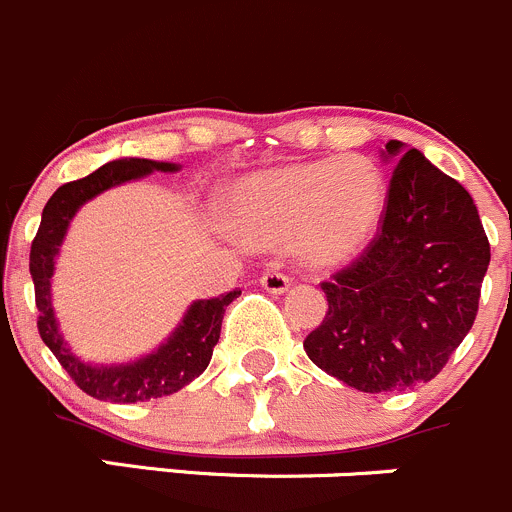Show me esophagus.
I'll return each mask as SVG.
<instances>
[{
	"label": "esophagus",
	"mask_w": 512,
	"mask_h": 512,
	"mask_svg": "<svg viewBox=\"0 0 512 512\" xmlns=\"http://www.w3.org/2000/svg\"><path fill=\"white\" fill-rule=\"evenodd\" d=\"M261 286L271 293H286L291 288V278L281 271H266L261 276Z\"/></svg>",
	"instance_id": "34e87169"
}]
</instances>
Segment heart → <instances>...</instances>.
Here are the masks:
<instances>
[{
    "label": "heart",
    "mask_w": 512,
    "mask_h": 512,
    "mask_svg": "<svg viewBox=\"0 0 512 512\" xmlns=\"http://www.w3.org/2000/svg\"><path fill=\"white\" fill-rule=\"evenodd\" d=\"M388 186L366 159H321L241 181L231 201L234 226L254 244H296L313 266L356 258L386 216Z\"/></svg>",
    "instance_id": "1"
}]
</instances>
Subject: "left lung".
<instances>
[{
    "label": "left lung",
    "mask_w": 512,
    "mask_h": 512,
    "mask_svg": "<svg viewBox=\"0 0 512 512\" xmlns=\"http://www.w3.org/2000/svg\"><path fill=\"white\" fill-rule=\"evenodd\" d=\"M388 206L376 239L323 281L328 311L303 341L328 376L363 393L438 376L473 328L490 244L468 191L418 149L388 141Z\"/></svg>",
    "instance_id": "1"
}]
</instances>
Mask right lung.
<instances>
[{"instance_id": "right-lung-1", "label": "right lung", "mask_w": 512, "mask_h": 512, "mask_svg": "<svg viewBox=\"0 0 512 512\" xmlns=\"http://www.w3.org/2000/svg\"><path fill=\"white\" fill-rule=\"evenodd\" d=\"M151 171H179V164L151 159H116L96 169L94 174L79 181L59 186L42 211V224L32 241L29 254V273L34 281V298H37L39 318L37 328L49 351L57 356L64 371L72 381L96 401L109 403H144L151 398H164L189 386L194 378L206 371L214 346L221 336L226 306L241 291H229L219 298L194 301L184 313V321L176 331L161 343L149 356L131 363H111V366H91L72 353L64 336L59 333V323L52 308V276L57 263L59 246L67 236L74 214L89 199L99 196L111 186L141 179Z\"/></svg>"}]
</instances>
